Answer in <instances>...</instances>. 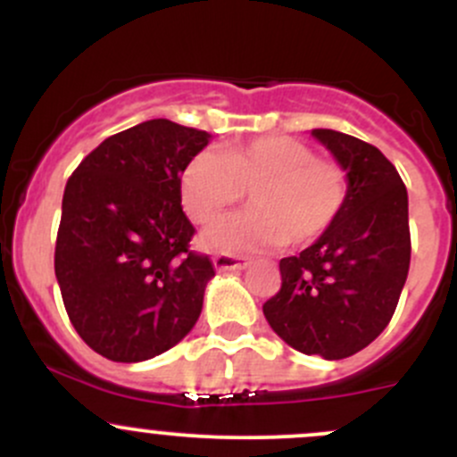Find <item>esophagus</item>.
I'll list each match as a JSON object with an SVG mask.
<instances>
[{
    "instance_id": "esophagus-1",
    "label": "esophagus",
    "mask_w": 457,
    "mask_h": 457,
    "mask_svg": "<svg viewBox=\"0 0 457 457\" xmlns=\"http://www.w3.org/2000/svg\"><path fill=\"white\" fill-rule=\"evenodd\" d=\"M247 265H250V258H245V256H232V254H216L214 256V267L219 271L245 270Z\"/></svg>"
}]
</instances>
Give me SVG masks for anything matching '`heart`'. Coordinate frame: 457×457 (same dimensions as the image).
Returning <instances> with one entry per match:
<instances>
[{
    "label": "heart",
    "mask_w": 457,
    "mask_h": 457,
    "mask_svg": "<svg viewBox=\"0 0 457 457\" xmlns=\"http://www.w3.org/2000/svg\"><path fill=\"white\" fill-rule=\"evenodd\" d=\"M179 192L186 214L212 223L250 195V210L203 234L210 250L247 254L278 245H310L329 232L349 201V177L336 161L289 137L199 152L183 168Z\"/></svg>",
    "instance_id": "1"
}]
</instances>
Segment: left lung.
I'll return each mask as SVG.
<instances>
[{
	"instance_id": "8db88e82",
	"label": "left lung",
	"mask_w": 457,
	"mask_h": 457,
	"mask_svg": "<svg viewBox=\"0 0 457 457\" xmlns=\"http://www.w3.org/2000/svg\"><path fill=\"white\" fill-rule=\"evenodd\" d=\"M349 177V201L334 228L280 261V289L262 305L271 329L298 352L340 361L389 325L411 261L407 187L371 143L312 130Z\"/></svg>"
}]
</instances>
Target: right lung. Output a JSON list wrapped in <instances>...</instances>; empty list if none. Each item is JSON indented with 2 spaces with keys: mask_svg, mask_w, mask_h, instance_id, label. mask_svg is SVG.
Returning <instances> with one entry per match:
<instances>
[{
  "mask_svg": "<svg viewBox=\"0 0 457 457\" xmlns=\"http://www.w3.org/2000/svg\"><path fill=\"white\" fill-rule=\"evenodd\" d=\"M205 130L150 119L108 137L68 179L54 274L77 334L114 362H141L186 338L214 262L192 250L179 179Z\"/></svg>",
  "mask_w": 457,
  "mask_h": 457,
  "instance_id": "add662e5",
  "label": "right lung"
}]
</instances>
